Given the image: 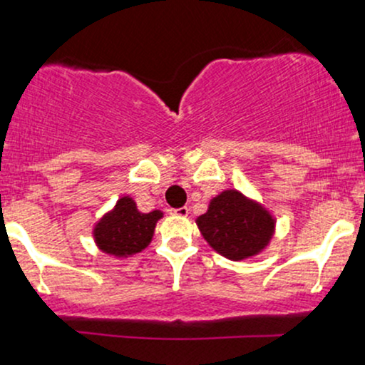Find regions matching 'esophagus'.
I'll return each instance as SVG.
<instances>
[{"label":"esophagus","instance_id":"esophagus-1","mask_svg":"<svg viewBox=\"0 0 365 365\" xmlns=\"http://www.w3.org/2000/svg\"><path fill=\"white\" fill-rule=\"evenodd\" d=\"M171 215L173 216H180V217H185L188 216V207H178V209H171Z\"/></svg>","mask_w":365,"mask_h":365}]
</instances>
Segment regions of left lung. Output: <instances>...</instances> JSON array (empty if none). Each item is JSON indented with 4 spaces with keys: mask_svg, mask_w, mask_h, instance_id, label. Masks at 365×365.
<instances>
[{
    "mask_svg": "<svg viewBox=\"0 0 365 365\" xmlns=\"http://www.w3.org/2000/svg\"><path fill=\"white\" fill-rule=\"evenodd\" d=\"M195 223L211 249L230 261L259 255L269 247L276 232L269 209L237 188L212 197L207 211Z\"/></svg>",
    "mask_w": 365,
    "mask_h": 365,
    "instance_id": "obj_1",
    "label": "left lung"
}]
</instances>
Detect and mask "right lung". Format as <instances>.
Returning <instances> with one entry per match:
<instances>
[{
	"mask_svg": "<svg viewBox=\"0 0 365 365\" xmlns=\"http://www.w3.org/2000/svg\"><path fill=\"white\" fill-rule=\"evenodd\" d=\"M163 211L142 212L130 195H121L110 211L96 221L92 228L94 244L104 254L127 259L142 252L154 237Z\"/></svg>",
	"mask_w": 365,
	"mask_h": 365,
	"instance_id": "obj_1",
	"label": "right lung"
}]
</instances>
